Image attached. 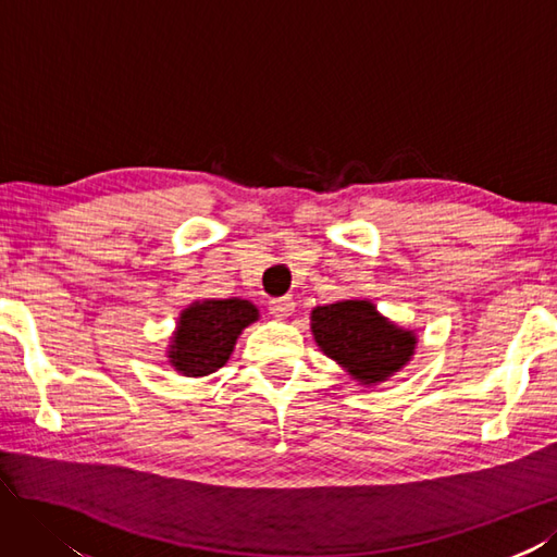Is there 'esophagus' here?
<instances>
[{
  "label": "esophagus",
  "instance_id": "1",
  "mask_svg": "<svg viewBox=\"0 0 557 557\" xmlns=\"http://www.w3.org/2000/svg\"><path fill=\"white\" fill-rule=\"evenodd\" d=\"M268 310L273 312V317H277V320H284V317H289L294 312V304H292V298H287V296L270 298L268 300Z\"/></svg>",
  "mask_w": 557,
  "mask_h": 557
}]
</instances>
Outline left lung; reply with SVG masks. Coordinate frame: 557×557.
<instances>
[{
	"instance_id": "left-lung-1",
	"label": "left lung",
	"mask_w": 557,
	"mask_h": 557,
	"mask_svg": "<svg viewBox=\"0 0 557 557\" xmlns=\"http://www.w3.org/2000/svg\"><path fill=\"white\" fill-rule=\"evenodd\" d=\"M314 341L324 355L363 385L399 371L416 352L418 338L375 312L369 300H341L312 310Z\"/></svg>"
}]
</instances>
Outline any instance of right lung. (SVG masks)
<instances>
[{
	"label": "right lung",
	"instance_id": "add662e5",
	"mask_svg": "<svg viewBox=\"0 0 557 557\" xmlns=\"http://www.w3.org/2000/svg\"><path fill=\"white\" fill-rule=\"evenodd\" d=\"M249 300H202L186 308L170 345L172 367L188 377L210 375L228 361L240 331L257 322Z\"/></svg>",
	"mask_w": 557,
	"mask_h": 557
}]
</instances>
